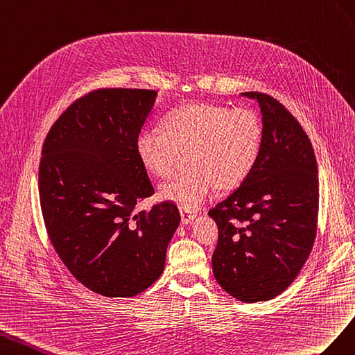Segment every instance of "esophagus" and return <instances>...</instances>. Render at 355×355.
I'll list each match as a JSON object with an SVG mask.
<instances>
[{"instance_id":"1","label":"esophagus","mask_w":355,"mask_h":355,"mask_svg":"<svg viewBox=\"0 0 355 355\" xmlns=\"http://www.w3.org/2000/svg\"><path fill=\"white\" fill-rule=\"evenodd\" d=\"M180 214H181V221H183L184 225H189V223L196 217L195 211H190L186 208H180Z\"/></svg>"}]
</instances>
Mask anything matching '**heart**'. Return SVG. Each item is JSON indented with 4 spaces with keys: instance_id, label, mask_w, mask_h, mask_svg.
Masks as SVG:
<instances>
[{
    "instance_id": "1",
    "label": "heart",
    "mask_w": 355,
    "mask_h": 355,
    "mask_svg": "<svg viewBox=\"0 0 355 355\" xmlns=\"http://www.w3.org/2000/svg\"><path fill=\"white\" fill-rule=\"evenodd\" d=\"M263 144L259 114L248 107L196 103L168 114L165 129L144 126L135 138L143 166L159 178L177 169L180 151L193 150L191 171L160 186V196L181 208L196 209L214 198L221 186L241 184L254 169Z\"/></svg>"
}]
</instances>
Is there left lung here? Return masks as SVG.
<instances>
[{
  "mask_svg": "<svg viewBox=\"0 0 355 355\" xmlns=\"http://www.w3.org/2000/svg\"><path fill=\"white\" fill-rule=\"evenodd\" d=\"M263 144L241 186L208 214L218 226L212 272L230 296L254 303L299 275L317 235L318 171L305 130L279 101L260 92Z\"/></svg>",
  "mask_w": 355,
  "mask_h": 355,
  "instance_id": "left-lung-1",
  "label": "left lung"
}]
</instances>
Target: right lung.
Returning a JSON list of instances; mask_svg holds the SVG:
<instances>
[{
  "mask_svg": "<svg viewBox=\"0 0 355 355\" xmlns=\"http://www.w3.org/2000/svg\"><path fill=\"white\" fill-rule=\"evenodd\" d=\"M156 95L92 90L58 117L43 144L38 191L49 239L73 277L101 296L132 297L153 284L181 220L171 200L137 209L155 193L135 138Z\"/></svg>",
  "mask_w": 355,
  "mask_h": 355,
  "instance_id": "add662e5",
  "label": "right lung"
}]
</instances>
